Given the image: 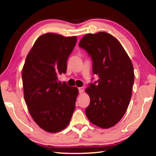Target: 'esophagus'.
<instances>
[{
  "mask_svg": "<svg viewBox=\"0 0 156 156\" xmlns=\"http://www.w3.org/2000/svg\"><path fill=\"white\" fill-rule=\"evenodd\" d=\"M84 88L83 87H79V88H78L79 93H80V94H82V93H83V92L84 91Z\"/></svg>",
  "mask_w": 156,
  "mask_h": 156,
  "instance_id": "34e87169",
  "label": "esophagus"
}]
</instances>
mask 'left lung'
<instances>
[{
  "mask_svg": "<svg viewBox=\"0 0 156 156\" xmlns=\"http://www.w3.org/2000/svg\"><path fill=\"white\" fill-rule=\"evenodd\" d=\"M79 47L91 57L92 71L98 76L85 90L90 97L86 115L94 125L110 128L123 117L130 102L134 82L131 60L120 42L106 32L87 34Z\"/></svg>",
  "mask_w": 156,
  "mask_h": 156,
  "instance_id": "8db88e82",
  "label": "left lung"
}]
</instances>
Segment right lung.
I'll return each mask as SVG.
<instances>
[{"instance_id":"1","label":"right lung","mask_w":156,"mask_h":156,"mask_svg":"<svg viewBox=\"0 0 156 156\" xmlns=\"http://www.w3.org/2000/svg\"><path fill=\"white\" fill-rule=\"evenodd\" d=\"M77 42L76 36L47 33L36 41L23 68L24 98L35 122L50 133L69 124L78 90L58 83L67 70L68 58Z\"/></svg>"}]
</instances>
